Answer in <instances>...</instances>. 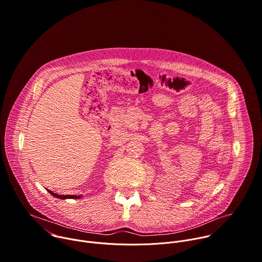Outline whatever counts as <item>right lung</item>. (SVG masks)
<instances>
[{"label":"right lung","instance_id":"right-lung-1","mask_svg":"<svg viewBox=\"0 0 262 262\" xmlns=\"http://www.w3.org/2000/svg\"><path fill=\"white\" fill-rule=\"evenodd\" d=\"M48 192L54 196V198H57V199H61V200H66V199H80L81 196L80 195H59V194H56V193H53L52 191L48 190Z\"/></svg>","mask_w":262,"mask_h":262}]
</instances>
